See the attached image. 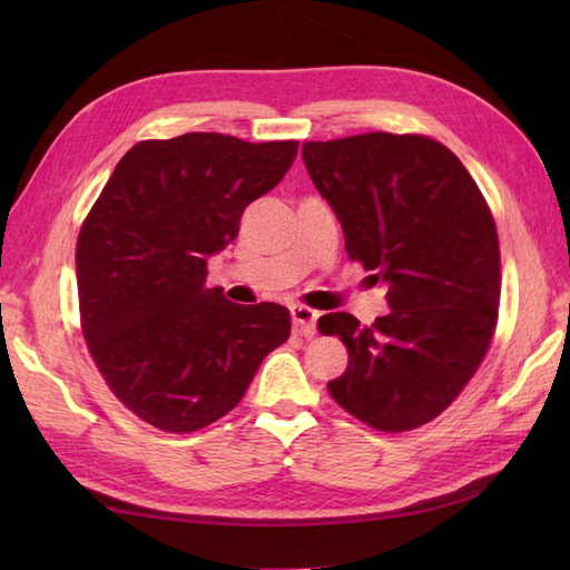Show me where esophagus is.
Listing matches in <instances>:
<instances>
[{
    "instance_id": "34e87169",
    "label": "esophagus",
    "mask_w": 570,
    "mask_h": 570,
    "mask_svg": "<svg viewBox=\"0 0 570 570\" xmlns=\"http://www.w3.org/2000/svg\"><path fill=\"white\" fill-rule=\"evenodd\" d=\"M321 313L313 311L308 306H292V321H294V328L296 333L311 337L316 333V321H318Z\"/></svg>"
}]
</instances>
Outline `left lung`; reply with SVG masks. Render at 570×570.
Returning <instances> with one entry per match:
<instances>
[{"label": "left lung", "mask_w": 570, "mask_h": 570, "mask_svg": "<svg viewBox=\"0 0 570 570\" xmlns=\"http://www.w3.org/2000/svg\"><path fill=\"white\" fill-rule=\"evenodd\" d=\"M304 164L345 235L350 259L386 286L390 313L360 325L318 318L341 335L347 370L333 399L380 431H411L451 406L485 357L500 306V242L468 168L419 135L306 141Z\"/></svg>", "instance_id": "obj_1"}]
</instances>
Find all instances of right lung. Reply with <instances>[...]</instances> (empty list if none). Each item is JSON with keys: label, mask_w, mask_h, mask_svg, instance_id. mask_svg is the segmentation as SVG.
Returning <instances> with one entry per match:
<instances>
[{"label": "right lung", "mask_w": 570, "mask_h": 570, "mask_svg": "<svg viewBox=\"0 0 570 570\" xmlns=\"http://www.w3.org/2000/svg\"><path fill=\"white\" fill-rule=\"evenodd\" d=\"M296 151L298 141L217 131L139 141L85 217L82 335L115 396L151 426L190 433L223 419L292 333L284 306L233 304L220 286H205V266Z\"/></svg>", "instance_id": "add662e5"}]
</instances>
